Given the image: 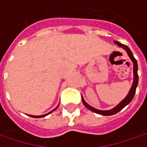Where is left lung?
<instances>
[{"label": "left lung", "mask_w": 147, "mask_h": 147, "mask_svg": "<svg viewBox=\"0 0 147 147\" xmlns=\"http://www.w3.org/2000/svg\"><path fill=\"white\" fill-rule=\"evenodd\" d=\"M114 43H116L118 47H121V48H123L124 49L125 51L127 52V55L129 56V57H130V59H131V61H132V63H133V76H134V79H133L132 86H131V89H130L129 92L127 94V96L125 97V99H123V100H122L116 107H114L113 109H109V110H99V109H96L93 108V107H91L90 105H89L86 101H85V99H83V97L81 96L82 102H83L84 105L86 106L88 109L91 110L92 112H94V113H99V114H101V115H104V116H110V115H113V114L117 113H118L119 111H121V110L124 108L125 106L127 105L131 102V100H132L134 95H135L136 89H137V84H138V75H137V69H138V67H137V60L135 59V57H133V54H132L131 51L129 49V48H128L127 46H126V45L123 44V43H120L119 42L114 41Z\"/></svg>", "instance_id": "obj_1"}]
</instances>
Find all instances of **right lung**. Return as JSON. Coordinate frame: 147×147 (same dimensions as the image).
<instances>
[{
	"mask_svg": "<svg viewBox=\"0 0 147 147\" xmlns=\"http://www.w3.org/2000/svg\"><path fill=\"white\" fill-rule=\"evenodd\" d=\"M57 109V108H55L53 110H52V111H51V112H49L48 113H46V114H43V115H39V116H34V115H29V116H30V117H32V118H43V117H45V116H47V115H48L49 113H52V112H53V111H54V110H56Z\"/></svg>",
	"mask_w": 147,
	"mask_h": 147,
	"instance_id": "right-lung-1",
	"label": "right lung"
}]
</instances>
